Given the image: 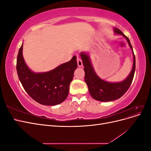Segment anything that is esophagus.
<instances>
[{"label":"esophagus","instance_id":"esophagus-1","mask_svg":"<svg viewBox=\"0 0 151 151\" xmlns=\"http://www.w3.org/2000/svg\"><path fill=\"white\" fill-rule=\"evenodd\" d=\"M77 65H78V67H83V62H82L81 59L79 57H77Z\"/></svg>","mask_w":151,"mask_h":151}]
</instances>
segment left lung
<instances>
[{"instance_id": "left-lung-1", "label": "left lung", "mask_w": 151, "mask_h": 151, "mask_svg": "<svg viewBox=\"0 0 151 151\" xmlns=\"http://www.w3.org/2000/svg\"><path fill=\"white\" fill-rule=\"evenodd\" d=\"M114 31L115 33L121 35L126 38L133 52V67L130 74L124 81L120 83H109L100 79L94 70L88 55L84 52L81 53L82 61L84 67V79L86 84L88 85L89 93L92 98L99 101H111L121 98L130 88L135 70V57L129 38L127 37L121 30L116 28H114Z\"/></svg>"}]
</instances>
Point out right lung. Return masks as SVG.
<instances>
[{"label":"right lung","instance_id":"1","mask_svg":"<svg viewBox=\"0 0 151 151\" xmlns=\"http://www.w3.org/2000/svg\"><path fill=\"white\" fill-rule=\"evenodd\" d=\"M77 67L76 57L54 69L35 73L27 66L22 56V44L17 57L18 77L26 92L35 101L43 105L54 106L67 98L69 86Z\"/></svg>","mask_w":151,"mask_h":151}]
</instances>
